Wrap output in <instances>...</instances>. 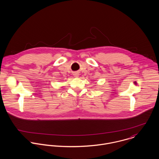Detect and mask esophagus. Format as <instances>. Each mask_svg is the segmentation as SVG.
I'll return each mask as SVG.
<instances>
[{"instance_id": "1", "label": "esophagus", "mask_w": 159, "mask_h": 159, "mask_svg": "<svg viewBox=\"0 0 159 159\" xmlns=\"http://www.w3.org/2000/svg\"><path fill=\"white\" fill-rule=\"evenodd\" d=\"M78 75H79V74L77 73H75V74H74V76H75V77H78Z\"/></svg>"}]
</instances>
